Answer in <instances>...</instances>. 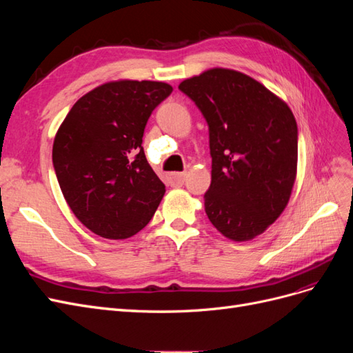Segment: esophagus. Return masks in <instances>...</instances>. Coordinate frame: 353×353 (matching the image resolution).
I'll return each instance as SVG.
<instances>
[{
	"label": "esophagus",
	"instance_id": "34e87169",
	"mask_svg": "<svg viewBox=\"0 0 353 353\" xmlns=\"http://www.w3.org/2000/svg\"><path fill=\"white\" fill-rule=\"evenodd\" d=\"M185 176H187V172H174L169 175V181H170V184L181 185L185 181Z\"/></svg>",
	"mask_w": 353,
	"mask_h": 353
}]
</instances>
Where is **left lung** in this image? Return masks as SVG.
<instances>
[{
    "instance_id": "8db88e82",
    "label": "left lung",
    "mask_w": 353,
    "mask_h": 353,
    "mask_svg": "<svg viewBox=\"0 0 353 353\" xmlns=\"http://www.w3.org/2000/svg\"><path fill=\"white\" fill-rule=\"evenodd\" d=\"M209 125L205 210L232 241L259 236L284 212L297 174V125L279 95L239 70L213 68L178 87Z\"/></svg>"
}]
</instances>
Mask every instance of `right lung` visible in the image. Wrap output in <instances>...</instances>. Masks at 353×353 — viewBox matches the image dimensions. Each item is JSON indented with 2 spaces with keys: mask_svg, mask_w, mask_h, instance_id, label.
<instances>
[{
  "mask_svg": "<svg viewBox=\"0 0 353 353\" xmlns=\"http://www.w3.org/2000/svg\"><path fill=\"white\" fill-rule=\"evenodd\" d=\"M172 90L157 81L105 82L82 95L57 130L52 165L61 193L103 239L135 236L163 199L141 144L148 117Z\"/></svg>",
  "mask_w": 353,
  "mask_h": 353,
  "instance_id": "add662e5",
  "label": "right lung"
}]
</instances>
